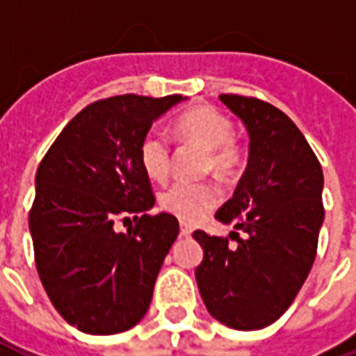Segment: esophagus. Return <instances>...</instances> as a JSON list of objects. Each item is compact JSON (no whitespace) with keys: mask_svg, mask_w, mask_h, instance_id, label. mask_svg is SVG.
<instances>
[{"mask_svg":"<svg viewBox=\"0 0 356 356\" xmlns=\"http://www.w3.org/2000/svg\"><path fill=\"white\" fill-rule=\"evenodd\" d=\"M193 234V227L186 223H181V236H191Z\"/></svg>","mask_w":356,"mask_h":356,"instance_id":"esophagus-1","label":"esophagus"}]
</instances>
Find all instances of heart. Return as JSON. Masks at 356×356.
Masks as SVG:
<instances>
[{
    "mask_svg": "<svg viewBox=\"0 0 356 356\" xmlns=\"http://www.w3.org/2000/svg\"><path fill=\"white\" fill-rule=\"evenodd\" d=\"M181 139L208 150V165L217 173H229L240 162L234 145V127L229 118L211 106H196L181 114L175 124ZM140 163L148 177L163 181L170 173V143L160 131L145 135L139 148ZM219 188L211 183H173L160 194V206L183 221H196L216 208Z\"/></svg>",
    "mask_w": 356,
    "mask_h": 356,
    "instance_id": "heart-1",
    "label": "heart"
}]
</instances>
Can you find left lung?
I'll return each instance as SVG.
<instances>
[{
  "instance_id": "8db88e82",
  "label": "left lung",
  "mask_w": 356,
  "mask_h": 356,
  "mask_svg": "<svg viewBox=\"0 0 356 356\" xmlns=\"http://www.w3.org/2000/svg\"><path fill=\"white\" fill-rule=\"evenodd\" d=\"M242 120L250 137L246 171L216 213L234 225L227 238L193 234L204 250L196 282L204 305L234 330H261L291 305L313 267L324 221V175L298 125L273 104L240 95H219ZM236 230L247 232L238 238Z\"/></svg>"
}]
</instances>
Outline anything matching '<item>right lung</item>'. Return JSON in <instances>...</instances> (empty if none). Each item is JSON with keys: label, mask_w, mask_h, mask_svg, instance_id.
Instances as JSON below:
<instances>
[{"label": "right lung", "mask_w": 356, "mask_h": 356, "mask_svg": "<svg viewBox=\"0 0 356 356\" xmlns=\"http://www.w3.org/2000/svg\"><path fill=\"white\" fill-rule=\"evenodd\" d=\"M181 95H120L66 124L35 173L28 217L38 275L60 316L83 334L112 336L147 314L156 276L179 234L177 217L148 216L154 194L139 148ZM133 215L118 233L113 221Z\"/></svg>", "instance_id": "obj_1"}]
</instances>
